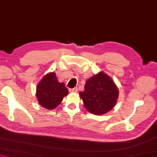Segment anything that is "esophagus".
I'll list each match as a JSON object with an SVG mask.
<instances>
[{
  "instance_id": "obj_1",
  "label": "esophagus",
  "mask_w": 157,
  "mask_h": 157,
  "mask_svg": "<svg viewBox=\"0 0 157 157\" xmlns=\"http://www.w3.org/2000/svg\"><path fill=\"white\" fill-rule=\"evenodd\" d=\"M69 92H78V89H77V88H70L69 90Z\"/></svg>"
}]
</instances>
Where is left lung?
<instances>
[{
  "label": "left lung",
  "mask_w": 157,
  "mask_h": 157,
  "mask_svg": "<svg viewBox=\"0 0 157 157\" xmlns=\"http://www.w3.org/2000/svg\"><path fill=\"white\" fill-rule=\"evenodd\" d=\"M119 90L115 82L101 71L86 81L84 91L79 92L86 109L94 115L105 114L115 106Z\"/></svg>",
  "instance_id": "1"
}]
</instances>
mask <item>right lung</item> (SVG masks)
<instances>
[{"instance_id": "right-lung-1", "label": "right lung", "mask_w": 157, "mask_h": 157, "mask_svg": "<svg viewBox=\"0 0 157 157\" xmlns=\"http://www.w3.org/2000/svg\"><path fill=\"white\" fill-rule=\"evenodd\" d=\"M67 94V88L64 83L59 82L55 72L43 77L36 88V96L39 104L48 110L56 108Z\"/></svg>"}]
</instances>
